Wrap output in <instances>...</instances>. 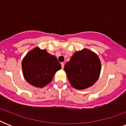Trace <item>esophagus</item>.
I'll use <instances>...</instances> for the list:
<instances>
[{
    "label": "esophagus",
    "mask_w": 126,
    "mask_h": 126,
    "mask_svg": "<svg viewBox=\"0 0 126 126\" xmlns=\"http://www.w3.org/2000/svg\"><path fill=\"white\" fill-rule=\"evenodd\" d=\"M61 67H62V69H63L64 68V65H65V63H61Z\"/></svg>",
    "instance_id": "esophagus-1"
}]
</instances>
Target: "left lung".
Instances as JSON below:
<instances>
[{"instance_id": "8db88e82", "label": "left lung", "mask_w": 126, "mask_h": 126, "mask_svg": "<svg viewBox=\"0 0 126 126\" xmlns=\"http://www.w3.org/2000/svg\"><path fill=\"white\" fill-rule=\"evenodd\" d=\"M101 68L98 55L85 48L75 52L64 69L71 86L77 90H84L97 82Z\"/></svg>"}]
</instances>
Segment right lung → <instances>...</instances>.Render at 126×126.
<instances>
[{
	"label": "right lung",
	"mask_w": 126,
	"mask_h": 126,
	"mask_svg": "<svg viewBox=\"0 0 126 126\" xmlns=\"http://www.w3.org/2000/svg\"><path fill=\"white\" fill-rule=\"evenodd\" d=\"M21 65L25 79L36 88H42L49 84L55 73L61 69L55 56L38 47L27 53Z\"/></svg>",
	"instance_id": "1"
}]
</instances>
